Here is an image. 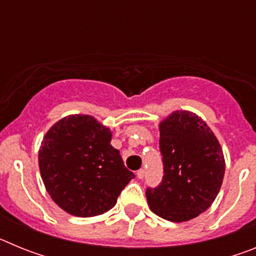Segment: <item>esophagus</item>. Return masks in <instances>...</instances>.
I'll return each instance as SVG.
<instances>
[{"label": "esophagus", "instance_id": "obj_1", "mask_svg": "<svg viewBox=\"0 0 256 256\" xmlns=\"http://www.w3.org/2000/svg\"><path fill=\"white\" fill-rule=\"evenodd\" d=\"M144 177V169H140V170L137 172V178H138V180H142Z\"/></svg>", "mask_w": 256, "mask_h": 256}]
</instances>
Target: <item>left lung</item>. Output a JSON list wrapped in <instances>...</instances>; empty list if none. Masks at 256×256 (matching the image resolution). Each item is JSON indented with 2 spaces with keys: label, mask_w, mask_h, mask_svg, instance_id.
Instances as JSON below:
<instances>
[{
  "label": "left lung",
  "mask_w": 256,
  "mask_h": 256,
  "mask_svg": "<svg viewBox=\"0 0 256 256\" xmlns=\"http://www.w3.org/2000/svg\"><path fill=\"white\" fill-rule=\"evenodd\" d=\"M164 177L146 198L156 216L187 222L209 209L219 194L226 162L218 138L195 112L177 110L160 122Z\"/></svg>",
  "instance_id": "obj_1"
}]
</instances>
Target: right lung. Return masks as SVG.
Masks as SVG:
<instances>
[{
    "label": "right lung",
    "instance_id": "obj_1",
    "mask_svg": "<svg viewBox=\"0 0 256 256\" xmlns=\"http://www.w3.org/2000/svg\"><path fill=\"white\" fill-rule=\"evenodd\" d=\"M110 142L112 130L91 115H68L47 130L38 151L40 177L64 212L101 216L134 178Z\"/></svg>",
    "mask_w": 256,
    "mask_h": 256
}]
</instances>
